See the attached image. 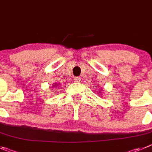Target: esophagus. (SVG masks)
I'll list each match as a JSON object with an SVG mask.
<instances>
[{"label": "esophagus", "instance_id": "esophagus-1", "mask_svg": "<svg viewBox=\"0 0 152 152\" xmlns=\"http://www.w3.org/2000/svg\"><path fill=\"white\" fill-rule=\"evenodd\" d=\"M74 82L75 83H80V82H81V79H80L79 77H76L74 79Z\"/></svg>", "mask_w": 152, "mask_h": 152}]
</instances>
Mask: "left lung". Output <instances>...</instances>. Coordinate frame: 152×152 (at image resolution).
<instances>
[{"label":"left lung","mask_w":152,"mask_h":152,"mask_svg":"<svg viewBox=\"0 0 152 152\" xmlns=\"http://www.w3.org/2000/svg\"><path fill=\"white\" fill-rule=\"evenodd\" d=\"M99 90H100V89H99Z\"/></svg>","instance_id":"8db88e82"}]
</instances>
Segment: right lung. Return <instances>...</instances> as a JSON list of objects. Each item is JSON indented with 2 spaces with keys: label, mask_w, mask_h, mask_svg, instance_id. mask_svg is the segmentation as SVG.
Masks as SVG:
<instances>
[{
  "label": "right lung",
  "mask_w": 152,
  "mask_h": 152,
  "mask_svg": "<svg viewBox=\"0 0 152 152\" xmlns=\"http://www.w3.org/2000/svg\"><path fill=\"white\" fill-rule=\"evenodd\" d=\"M60 86L58 83H54V86H53V87H57V86Z\"/></svg>",
  "instance_id": "add662e5"
}]
</instances>
